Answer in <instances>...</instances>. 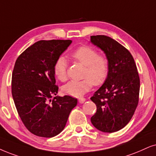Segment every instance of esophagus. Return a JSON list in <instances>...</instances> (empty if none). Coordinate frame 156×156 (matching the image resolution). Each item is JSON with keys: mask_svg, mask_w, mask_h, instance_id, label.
Listing matches in <instances>:
<instances>
[{"mask_svg": "<svg viewBox=\"0 0 156 156\" xmlns=\"http://www.w3.org/2000/svg\"><path fill=\"white\" fill-rule=\"evenodd\" d=\"M85 101H86V98H85L81 97V98H78V102H79L80 104H83Z\"/></svg>", "mask_w": 156, "mask_h": 156, "instance_id": "1", "label": "esophagus"}]
</instances>
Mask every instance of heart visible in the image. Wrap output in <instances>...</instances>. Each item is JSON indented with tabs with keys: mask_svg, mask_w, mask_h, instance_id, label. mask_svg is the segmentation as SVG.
Wrapping results in <instances>:
<instances>
[{
	"mask_svg": "<svg viewBox=\"0 0 156 156\" xmlns=\"http://www.w3.org/2000/svg\"><path fill=\"white\" fill-rule=\"evenodd\" d=\"M70 58L86 66L81 80H71L62 87L64 94L73 97H80L91 89L93 84L104 83L109 73V62L106 57L98 55L92 47L82 46L70 54ZM68 62L63 57H59L55 61L53 72L60 81L67 79Z\"/></svg>",
	"mask_w": 156,
	"mask_h": 156,
	"instance_id": "b5f03b06",
	"label": "heart"
}]
</instances>
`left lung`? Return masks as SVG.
I'll list each match as a JSON object with an SVG mask.
<instances>
[{"mask_svg": "<svg viewBox=\"0 0 156 156\" xmlns=\"http://www.w3.org/2000/svg\"><path fill=\"white\" fill-rule=\"evenodd\" d=\"M90 42L103 51L109 62L107 78L90 98L97 109L90 122L98 130L114 133L129 123L137 108L138 72L130 52L111 37L91 36Z\"/></svg>", "mask_w": 156, "mask_h": 156, "instance_id": "left-lung-1", "label": "left lung"}]
</instances>
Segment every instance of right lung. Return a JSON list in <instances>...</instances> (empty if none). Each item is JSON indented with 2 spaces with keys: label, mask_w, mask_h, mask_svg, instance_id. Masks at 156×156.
<instances>
[{
  "label": "right lung",
  "mask_w": 156,
  "mask_h": 156,
  "mask_svg": "<svg viewBox=\"0 0 156 156\" xmlns=\"http://www.w3.org/2000/svg\"><path fill=\"white\" fill-rule=\"evenodd\" d=\"M71 42L39 41L16 61L11 83L13 101L25 127L39 137H52L60 134L77 105V99L71 96H55L58 87L53 72L55 61ZM52 96L55 97L52 100Z\"/></svg>",
  "instance_id": "obj_1"
}]
</instances>
